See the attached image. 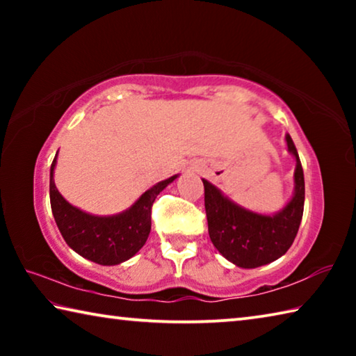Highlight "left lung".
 <instances>
[{"mask_svg": "<svg viewBox=\"0 0 356 356\" xmlns=\"http://www.w3.org/2000/svg\"><path fill=\"white\" fill-rule=\"evenodd\" d=\"M287 150L295 159L293 195L272 215L252 212L229 200L220 188L202 179L209 236L229 262L242 268H256L284 256L297 236L305 207V177L291 135Z\"/></svg>", "mask_w": 356, "mask_h": 356, "instance_id": "left-lung-1", "label": "left lung"}]
</instances>
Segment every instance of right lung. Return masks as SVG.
I'll return each instance as SVG.
<instances>
[{
	"label": "right lung",
	"instance_id": "obj_1",
	"mask_svg": "<svg viewBox=\"0 0 356 356\" xmlns=\"http://www.w3.org/2000/svg\"><path fill=\"white\" fill-rule=\"evenodd\" d=\"M58 154L50 168V204L59 232L72 250L88 261L100 265H118L140 251L150 232V207L155 197L179 174L150 186L131 206L116 215H91L74 207L55 185Z\"/></svg>",
	"mask_w": 356,
	"mask_h": 356
}]
</instances>
